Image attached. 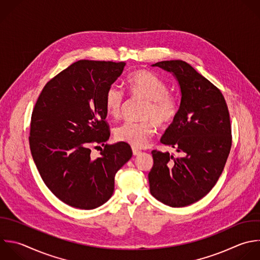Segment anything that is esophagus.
Here are the masks:
<instances>
[{
	"mask_svg": "<svg viewBox=\"0 0 260 260\" xmlns=\"http://www.w3.org/2000/svg\"><path fill=\"white\" fill-rule=\"evenodd\" d=\"M132 151H133V155H139L141 153V150H139V149H137L135 147L132 148Z\"/></svg>",
	"mask_w": 260,
	"mask_h": 260,
	"instance_id": "esophagus-1",
	"label": "esophagus"
}]
</instances>
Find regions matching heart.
Returning a JSON list of instances; mask_svg holds the SVG:
<instances>
[{"label":"heart","mask_w":260,"mask_h":260,"mask_svg":"<svg viewBox=\"0 0 260 260\" xmlns=\"http://www.w3.org/2000/svg\"><path fill=\"white\" fill-rule=\"evenodd\" d=\"M132 95L146 101L140 122L127 121L115 129V137L133 147H145L155 133V123L159 127L169 126L179 111V102L168 93L164 80L147 70L132 72L126 80ZM124 92L116 85H111L105 94V107L109 116L118 118L124 105Z\"/></svg>","instance_id":"1"}]
</instances>
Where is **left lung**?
Instances as JSON below:
<instances>
[{"mask_svg":"<svg viewBox=\"0 0 260 260\" xmlns=\"http://www.w3.org/2000/svg\"><path fill=\"white\" fill-rule=\"evenodd\" d=\"M174 75L181 90L178 114L160 142L181 152L152 150L150 193L172 207L190 205L217 182L229 156L232 136L228 107L220 90L181 60L152 65Z\"/></svg>","mask_w":260,"mask_h":260,"instance_id":"obj_1","label":"left lung"}]
</instances>
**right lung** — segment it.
Masks as SVG:
<instances>
[{
  "label": "right lung",
  "instance_id": "add662e5",
  "mask_svg": "<svg viewBox=\"0 0 260 260\" xmlns=\"http://www.w3.org/2000/svg\"><path fill=\"white\" fill-rule=\"evenodd\" d=\"M125 62L80 60L44 87L31 116L29 145L47 187L64 203L93 209L114 193L116 173L131 158L128 143L110 138L105 94ZM105 147L92 159L90 145Z\"/></svg>",
  "mask_w": 260,
  "mask_h": 260
}]
</instances>
